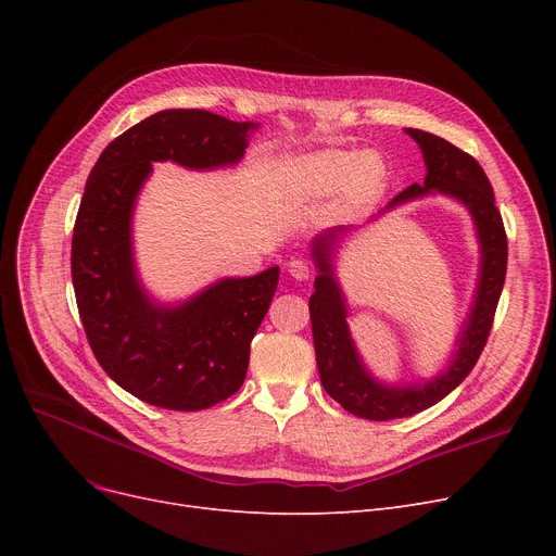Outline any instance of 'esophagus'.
Returning <instances> with one entry per match:
<instances>
[{"label": "esophagus", "mask_w": 556, "mask_h": 556, "mask_svg": "<svg viewBox=\"0 0 556 556\" xmlns=\"http://www.w3.org/2000/svg\"><path fill=\"white\" fill-rule=\"evenodd\" d=\"M288 273H290V277L298 279V281H306L311 277V266L302 258H293L288 263Z\"/></svg>", "instance_id": "34e87169"}]
</instances>
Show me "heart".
<instances>
[{
	"instance_id": "1",
	"label": "heart",
	"mask_w": 556,
	"mask_h": 556,
	"mask_svg": "<svg viewBox=\"0 0 556 556\" xmlns=\"http://www.w3.org/2000/svg\"><path fill=\"white\" fill-rule=\"evenodd\" d=\"M290 178L304 193H336L352 187L354 195L367 198L383 180V164L367 153L327 151L300 160L290 168Z\"/></svg>"
}]
</instances>
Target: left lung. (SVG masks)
<instances>
[{
	"instance_id": "1",
	"label": "left lung",
	"mask_w": 556,
	"mask_h": 556,
	"mask_svg": "<svg viewBox=\"0 0 556 556\" xmlns=\"http://www.w3.org/2000/svg\"><path fill=\"white\" fill-rule=\"evenodd\" d=\"M405 132L419 143L428 173L424 185H410L403 189L390 202V207L430 191H442L464 202L478 227L482 275L469 325H466L459 338V346L448 371L419 388H386L376 383L363 369L354 342L349 338L344 304L331 277L329 263V241L333 239V233L315 241L313 256L317 258L319 277L315 279V293L308 300V311L319 381H323L327 394L336 399L346 413L369 421L413 417L437 401H442L469 376L489 340L495 306H498L507 275V233L503 216L495 207L491 182L478 160L437 135L417 128H407Z\"/></svg>"
}]
</instances>
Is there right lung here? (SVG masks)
I'll list each match as a JSON object with an SVG mask.
<instances>
[{
	"mask_svg": "<svg viewBox=\"0 0 556 556\" xmlns=\"http://www.w3.org/2000/svg\"><path fill=\"white\" fill-rule=\"evenodd\" d=\"M252 128L207 110H162L110 141L85 185L72 281L87 342L116 386L166 410H204L239 392L279 268L223 279L178 308H160L135 277L132 204L153 162L233 164Z\"/></svg>",
	"mask_w": 556,
	"mask_h": 556,
	"instance_id": "obj_1",
	"label": "right lung"
}]
</instances>
